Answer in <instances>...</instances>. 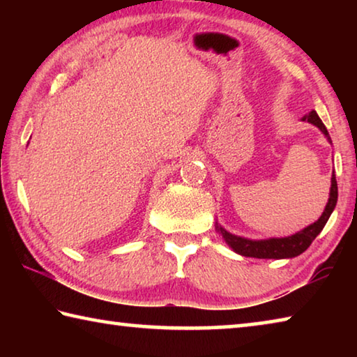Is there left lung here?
I'll list each match as a JSON object with an SVG mask.
<instances>
[{
	"mask_svg": "<svg viewBox=\"0 0 357 357\" xmlns=\"http://www.w3.org/2000/svg\"><path fill=\"white\" fill-rule=\"evenodd\" d=\"M302 121H307L323 132L324 137L328 138V142H331L329 132L326 129V126L323 124V121L319 119L317 112H310L309 114H305ZM337 197H338V190H337V179L335 174L332 173L331 178V192H329V200L326 208L323 211V214L319 219L312 223V225L305 227L301 231L291 234V236L287 238H269V239H259V241H253V239H247V238H241L236 236V234L228 233L225 228H222L219 223L215 222V229L222 234V238L225 243L231 247V249L239 253L243 257H252V258H274V259H280V258H294L301 255L302 252H305L309 249L310 244L313 243L321 229L324 228L326 222L329 220V217L334 211L335 204H337Z\"/></svg>",
	"mask_w": 357,
	"mask_h": 357,
	"instance_id": "8db88e82",
	"label": "left lung"
}]
</instances>
